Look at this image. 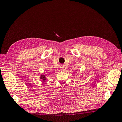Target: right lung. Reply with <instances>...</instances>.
Segmentation results:
<instances>
[{
    "instance_id": "obj_1",
    "label": "right lung",
    "mask_w": 122,
    "mask_h": 122,
    "mask_svg": "<svg viewBox=\"0 0 122 122\" xmlns=\"http://www.w3.org/2000/svg\"><path fill=\"white\" fill-rule=\"evenodd\" d=\"M40 78L42 80V81H43V82H45L46 81V79H47L46 77L45 76V75H44V74H41V75Z\"/></svg>"
}]
</instances>
